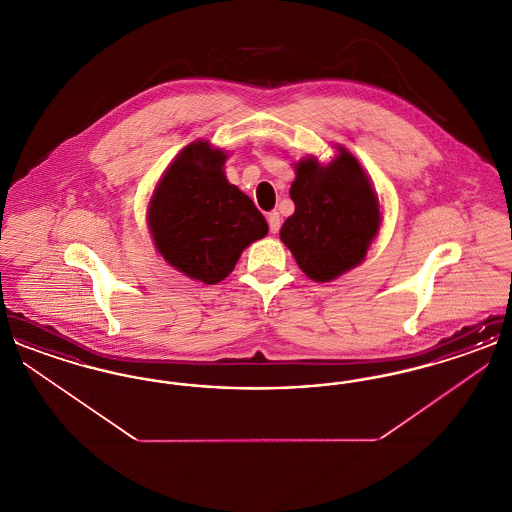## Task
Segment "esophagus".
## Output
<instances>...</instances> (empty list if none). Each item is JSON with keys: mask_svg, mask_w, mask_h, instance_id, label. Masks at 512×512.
Segmentation results:
<instances>
[{"mask_svg": "<svg viewBox=\"0 0 512 512\" xmlns=\"http://www.w3.org/2000/svg\"><path fill=\"white\" fill-rule=\"evenodd\" d=\"M267 219L270 232H272V234H276V232L280 230V215H278L276 211H272V213H268Z\"/></svg>", "mask_w": 512, "mask_h": 512, "instance_id": "1", "label": "esophagus"}]
</instances>
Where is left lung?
<instances>
[{"label":"left lung","mask_w":512,"mask_h":512,"mask_svg":"<svg viewBox=\"0 0 512 512\" xmlns=\"http://www.w3.org/2000/svg\"><path fill=\"white\" fill-rule=\"evenodd\" d=\"M340 151L324 167L315 157L299 161L290 190L295 213L280 230L299 268L317 282L359 265L380 224L378 197L366 172L351 153Z\"/></svg>","instance_id":"1"}]
</instances>
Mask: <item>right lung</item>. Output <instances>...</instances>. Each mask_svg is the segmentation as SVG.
Segmentation results:
<instances>
[{
	"label": "right lung",
	"mask_w": 512,
	"mask_h": 512,
	"mask_svg": "<svg viewBox=\"0 0 512 512\" xmlns=\"http://www.w3.org/2000/svg\"><path fill=\"white\" fill-rule=\"evenodd\" d=\"M226 155L207 142L182 149L161 178L149 228L165 261L203 284L224 280L247 245L267 236L255 203L224 176Z\"/></svg>",
	"instance_id": "add662e5"
}]
</instances>
